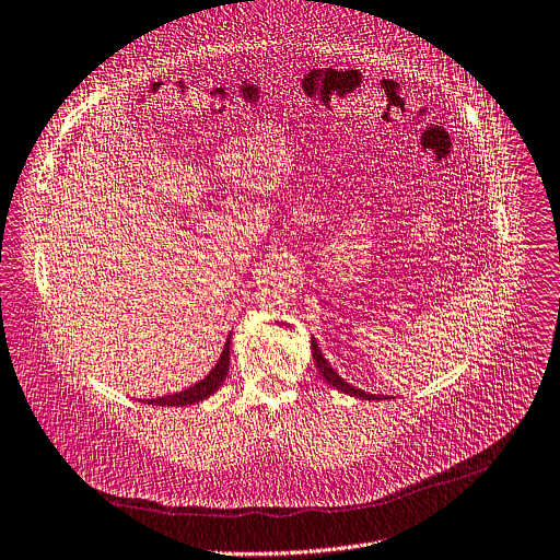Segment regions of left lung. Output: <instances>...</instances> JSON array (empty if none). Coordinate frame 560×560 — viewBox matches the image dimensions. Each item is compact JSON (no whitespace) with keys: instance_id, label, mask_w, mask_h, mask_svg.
Returning a JSON list of instances; mask_svg holds the SVG:
<instances>
[{"instance_id":"1","label":"left lung","mask_w":560,"mask_h":560,"mask_svg":"<svg viewBox=\"0 0 560 560\" xmlns=\"http://www.w3.org/2000/svg\"><path fill=\"white\" fill-rule=\"evenodd\" d=\"M311 350H313V359H315V365L319 368V372H322V376L332 385V387H337L339 392H343V394H350V396H357V398H365V400H381V398H387V396H378V394H370V392H363V389H359V387H352L350 383H346L330 365H328V361L324 359V354H322V350H319V346H317V341H315V337H311Z\"/></svg>"}]
</instances>
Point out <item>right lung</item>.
Segmentation results:
<instances>
[{"label":"right lung","instance_id":"1","mask_svg":"<svg viewBox=\"0 0 560 560\" xmlns=\"http://www.w3.org/2000/svg\"><path fill=\"white\" fill-rule=\"evenodd\" d=\"M230 339H232V337H228L225 348H223V352H221L217 365L210 370V374H208L203 381H199V383H195L192 387L182 389V392H177V394L151 398V400H144V402H149V405H162V407H166V405H168V407H186V405H195V402H201V400H206L208 396H212V394L221 387V383L225 381V376H228V372H230Z\"/></svg>","mask_w":560,"mask_h":560}]
</instances>
